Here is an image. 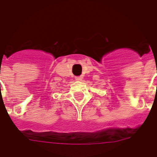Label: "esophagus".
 Returning a JSON list of instances; mask_svg holds the SVG:
<instances>
[{"label":"esophagus","instance_id":"34e87169","mask_svg":"<svg viewBox=\"0 0 157 157\" xmlns=\"http://www.w3.org/2000/svg\"><path fill=\"white\" fill-rule=\"evenodd\" d=\"M76 80V81H81V80H82V76H76V78H75Z\"/></svg>","mask_w":157,"mask_h":157}]
</instances>
